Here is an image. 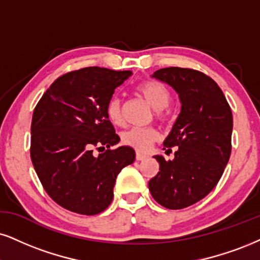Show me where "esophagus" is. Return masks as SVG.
<instances>
[{
    "label": "esophagus",
    "mask_w": 260,
    "mask_h": 260,
    "mask_svg": "<svg viewBox=\"0 0 260 260\" xmlns=\"http://www.w3.org/2000/svg\"><path fill=\"white\" fill-rule=\"evenodd\" d=\"M147 158L146 154H141V153H136V160H139V161H141V160H145Z\"/></svg>",
    "instance_id": "obj_1"
}]
</instances>
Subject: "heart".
Wrapping results in <instances>:
<instances>
[{
    "instance_id": "b5f03b06",
    "label": "heart",
    "mask_w": 260,
    "mask_h": 260,
    "mask_svg": "<svg viewBox=\"0 0 260 260\" xmlns=\"http://www.w3.org/2000/svg\"><path fill=\"white\" fill-rule=\"evenodd\" d=\"M136 90L149 102L153 108L158 110L156 114L159 118L164 117L162 108L168 107L171 100V94L162 83L148 79L137 84ZM106 115L113 125L123 124V110L119 99L115 96L110 99L106 106ZM158 137L159 133L154 127H133L121 134V142L125 146L136 149L137 152H147Z\"/></svg>"
}]
</instances>
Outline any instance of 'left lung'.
Segmentation results:
<instances>
[{"label":"left lung","instance_id":"left-lung-1","mask_svg":"<svg viewBox=\"0 0 260 260\" xmlns=\"http://www.w3.org/2000/svg\"><path fill=\"white\" fill-rule=\"evenodd\" d=\"M152 77L172 86L182 106L164 141L165 153L176 147L175 158L154 156L160 171L148 187L156 203L181 210L204 199L222 177L232 153L233 114L218 84L203 72L166 67Z\"/></svg>","mask_w":260,"mask_h":260}]
</instances>
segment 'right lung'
Instances as JSON below:
<instances>
[{
	"label": "right lung",
	"mask_w": 260,
	"mask_h": 260,
	"mask_svg": "<svg viewBox=\"0 0 260 260\" xmlns=\"http://www.w3.org/2000/svg\"><path fill=\"white\" fill-rule=\"evenodd\" d=\"M133 75L85 67L56 79L35 107L30 154L44 190L72 212L94 216L113 199L115 178L135 161V150L121 146L106 106L115 88ZM94 148L99 156L92 153Z\"/></svg>",
	"instance_id": "obj_1"
}]
</instances>
